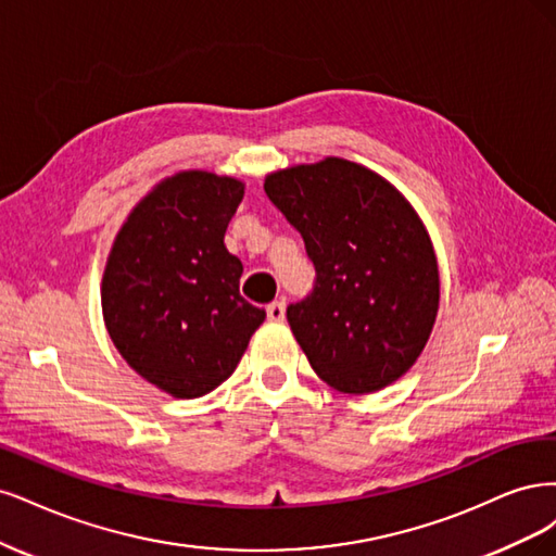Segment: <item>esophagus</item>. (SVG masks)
Here are the masks:
<instances>
[{
  "instance_id": "esophagus-1",
  "label": "esophagus",
  "mask_w": 556,
  "mask_h": 556,
  "mask_svg": "<svg viewBox=\"0 0 556 556\" xmlns=\"http://www.w3.org/2000/svg\"><path fill=\"white\" fill-rule=\"evenodd\" d=\"M286 316V304L281 300H275L267 304V318L275 320V324H279V320H283Z\"/></svg>"
}]
</instances>
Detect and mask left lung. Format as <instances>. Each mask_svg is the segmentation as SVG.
Here are the masks:
<instances>
[{
	"instance_id": "obj_1",
	"label": "left lung",
	"mask_w": 556,
	"mask_h": 556,
	"mask_svg": "<svg viewBox=\"0 0 556 556\" xmlns=\"http://www.w3.org/2000/svg\"><path fill=\"white\" fill-rule=\"evenodd\" d=\"M263 187L314 263V291L286 318L318 379L346 395L397 381L439 312V265L416 210L381 175L337 156L270 173Z\"/></svg>"
}]
</instances>
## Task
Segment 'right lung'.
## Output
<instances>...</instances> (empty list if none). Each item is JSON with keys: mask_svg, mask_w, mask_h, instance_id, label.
Wrapping results in <instances>:
<instances>
[{"mask_svg": "<svg viewBox=\"0 0 556 556\" xmlns=\"http://www.w3.org/2000/svg\"><path fill=\"white\" fill-rule=\"evenodd\" d=\"M242 195L232 177H166L131 210L105 263L101 307L115 349L177 400L222 386L265 320L240 295L242 263L224 244Z\"/></svg>", "mask_w": 556, "mask_h": 556, "instance_id": "add662e5", "label": "right lung"}]
</instances>
